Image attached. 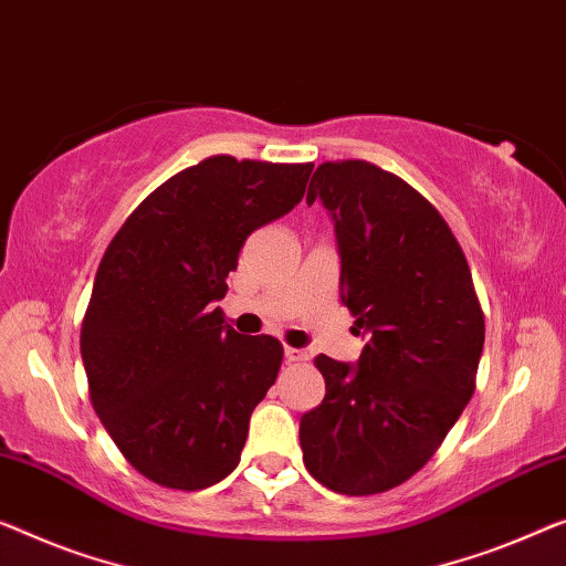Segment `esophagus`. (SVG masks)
I'll list each match as a JSON object with an SVG mask.
<instances>
[{"label":"esophagus","instance_id":"esophagus-1","mask_svg":"<svg viewBox=\"0 0 566 566\" xmlns=\"http://www.w3.org/2000/svg\"><path fill=\"white\" fill-rule=\"evenodd\" d=\"M284 358L290 360V364H302V360H307V353L300 350V348H290V345H286Z\"/></svg>","mask_w":566,"mask_h":566}]
</instances>
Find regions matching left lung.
<instances>
[{
    "instance_id": "8db88e82",
    "label": "left lung",
    "mask_w": 566,
    "mask_h": 566,
    "mask_svg": "<svg viewBox=\"0 0 566 566\" xmlns=\"http://www.w3.org/2000/svg\"><path fill=\"white\" fill-rule=\"evenodd\" d=\"M323 200L340 254V300L368 340L356 364L317 356L325 399L300 419L310 475L343 495L409 480L475 391L485 343L468 259L427 198L364 159L323 163Z\"/></svg>"
}]
</instances>
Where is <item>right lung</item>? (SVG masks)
Masks as SVG:
<instances>
[{
    "instance_id": "right-lung-1",
    "label": "right lung",
    "mask_w": 566,
    "mask_h": 566,
    "mask_svg": "<svg viewBox=\"0 0 566 566\" xmlns=\"http://www.w3.org/2000/svg\"><path fill=\"white\" fill-rule=\"evenodd\" d=\"M312 165L208 157L142 200L108 243L81 327L91 403L134 470L175 491L231 475L282 366L216 307L243 241L290 213Z\"/></svg>"
}]
</instances>
